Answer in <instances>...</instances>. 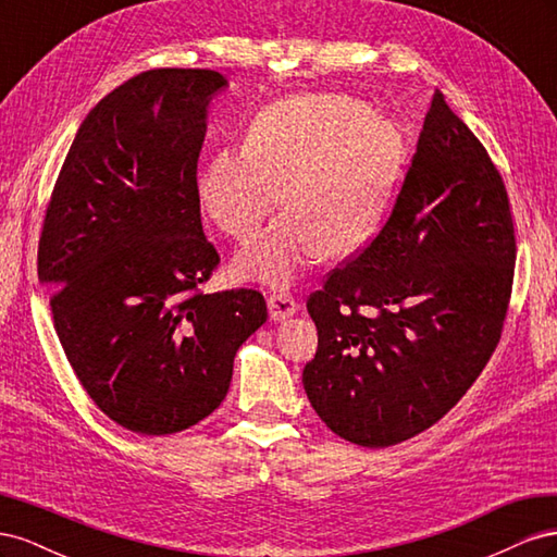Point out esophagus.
<instances>
[{"label": "esophagus", "instance_id": "obj_1", "mask_svg": "<svg viewBox=\"0 0 557 557\" xmlns=\"http://www.w3.org/2000/svg\"><path fill=\"white\" fill-rule=\"evenodd\" d=\"M267 307H269V318L274 323H283V320L293 318L299 311V301L290 293H272L267 297Z\"/></svg>", "mask_w": 557, "mask_h": 557}]
</instances>
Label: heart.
Here are the masks:
<instances>
[{
  "label": "heart",
  "instance_id": "obj_1",
  "mask_svg": "<svg viewBox=\"0 0 557 557\" xmlns=\"http://www.w3.org/2000/svg\"><path fill=\"white\" fill-rule=\"evenodd\" d=\"M399 129L344 95H295L260 111L242 148L201 164V209L246 242L281 205L285 213L246 246L234 272L276 288L293 285L323 252L348 258L376 232L401 170Z\"/></svg>",
  "mask_w": 557,
  "mask_h": 557
}]
</instances>
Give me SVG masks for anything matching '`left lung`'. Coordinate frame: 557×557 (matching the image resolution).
Returning <instances> with one entry per match:
<instances>
[{
    "label": "left lung",
    "mask_w": 557,
    "mask_h": 557,
    "mask_svg": "<svg viewBox=\"0 0 557 557\" xmlns=\"http://www.w3.org/2000/svg\"><path fill=\"white\" fill-rule=\"evenodd\" d=\"M516 262L507 188L436 90L381 232L307 309L305 391L342 440L385 448L432 428L499 342Z\"/></svg>",
    "instance_id": "8db88e82"
}]
</instances>
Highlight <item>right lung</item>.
I'll return each instance as SVG.
<instances>
[{
    "label": "right lung",
    "instance_id": "add662e5",
    "mask_svg": "<svg viewBox=\"0 0 557 557\" xmlns=\"http://www.w3.org/2000/svg\"><path fill=\"white\" fill-rule=\"evenodd\" d=\"M211 70H150L81 123L39 239V281L74 374L117 425L174 434L225 399L239 346L267 320L256 290L205 295L197 160Z\"/></svg>",
    "mask_w": 557,
    "mask_h": 557
}]
</instances>
